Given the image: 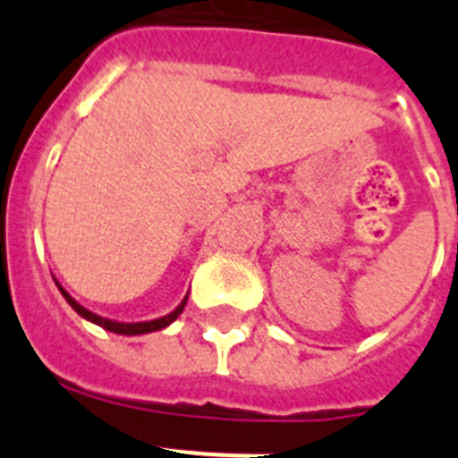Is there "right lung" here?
<instances>
[{
	"instance_id": "right-lung-1",
	"label": "right lung",
	"mask_w": 458,
	"mask_h": 458,
	"mask_svg": "<svg viewBox=\"0 0 458 458\" xmlns=\"http://www.w3.org/2000/svg\"><path fill=\"white\" fill-rule=\"evenodd\" d=\"M56 286H59V291H62V295L66 298L68 305L72 307V310L78 311L80 317L87 318V321L96 323V326L105 327V330H109V333L114 335H128V337H132V335H148V333H156V330H163V327H167L169 323H174L176 318L181 317V311H183L185 302H188V295H185L183 301H181V305L176 307L174 311H169V314H165V317L160 318H153V321H137V323H123V321H114V318H105V317H98V314H93V311H89L87 307L80 305L75 298H72L71 293H68L66 289H64L59 282H56Z\"/></svg>"
}]
</instances>
